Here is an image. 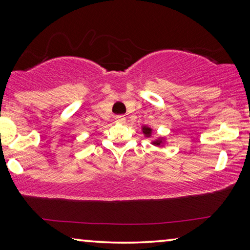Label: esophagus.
<instances>
[{"label": "esophagus", "instance_id": "1", "mask_svg": "<svg viewBox=\"0 0 250 250\" xmlns=\"http://www.w3.org/2000/svg\"><path fill=\"white\" fill-rule=\"evenodd\" d=\"M116 122L117 124H125V117L119 115V116H116Z\"/></svg>", "mask_w": 250, "mask_h": 250}]
</instances>
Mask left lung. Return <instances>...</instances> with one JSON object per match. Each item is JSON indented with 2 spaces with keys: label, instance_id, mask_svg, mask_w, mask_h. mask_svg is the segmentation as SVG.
<instances>
[{
  "label": "left lung",
  "instance_id": "8db88e82",
  "mask_svg": "<svg viewBox=\"0 0 250 250\" xmlns=\"http://www.w3.org/2000/svg\"><path fill=\"white\" fill-rule=\"evenodd\" d=\"M142 131H143V133H145L146 137H147V138H150V137H151V134H152V129H151V128H149V126L145 125V126H143V128H142ZM163 140H164L163 138H159L158 140H155V141L152 142V145L160 146H162V145H163Z\"/></svg>",
  "mask_w": 250,
  "mask_h": 250
}]
</instances>
